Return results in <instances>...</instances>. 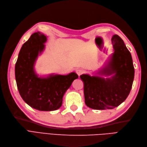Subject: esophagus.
<instances>
[{"instance_id":"esophagus-1","label":"esophagus","mask_w":147,"mask_h":147,"mask_svg":"<svg viewBox=\"0 0 147 147\" xmlns=\"http://www.w3.org/2000/svg\"><path fill=\"white\" fill-rule=\"evenodd\" d=\"M76 73L77 74L78 76H80V75H81L84 73V70L83 69H78L76 70Z\"/></svg>"}]
</instances>
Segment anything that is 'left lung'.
<instances>
[{
  "instance_id": "1",
  "label": "left lung",
  "mask_w": 147,
  "mask_h": 147,
  "mask_svg": "<svg viewBox=\"0 0 147 147\" xmlns=\"http://www.w3.org/2000/svg\"><path fill=\"white\" fill-rule=\"evenodd\" d=\"M112 43L114 53L104 68L97 74L112 75L110 78L88 74L80 75L84 83L86 105L96 110L112 109L127 97L134 78V67L131 55L121 38L113 35Z\"/></svg>"
}]
</instances>
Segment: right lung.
Wrapping results in <instances>:
<instances>
[{
    "instance_id": "obj_1",
    "label": "right lung",
    "mask_w": 147,
    "mask_h": 147,
    "mask_svg": "<svg viewBox=\"0 0 147 147\" xmlns=\"http://www.w3.org/2000/svg\"><path fill=\"white\" fill-rule=\"evenodd\" d=\"M47 38L40 32L34 33L22 46L15 64V78L22 98L31 107L40 111H53L59 109L63 98L77 74H51L38 77L34 65L38 55L45 49Z\"/></svg>"
}]
</instances>
